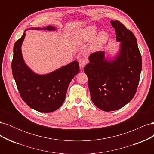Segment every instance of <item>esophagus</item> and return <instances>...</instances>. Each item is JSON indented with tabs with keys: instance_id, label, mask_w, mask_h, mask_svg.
Listing matches in <instances>:
<instances>
[{
	"instance_id": "obj_1",
	"label": "esophagus",
	"mask_w": 154,
	"mask_h": 154,
	"mask_svg": "<svg viewBox=\"0 0 154 154\" xmlns=\"http://www.w3.org/2000/svg\"><path fill=\"white\" fill-rule=\"evenodd\" d=\"M87 60L86 58H82L79 60V64H80V67L81 68L84 67V66L87 64Z\"/></svg>"
}]
</instances>
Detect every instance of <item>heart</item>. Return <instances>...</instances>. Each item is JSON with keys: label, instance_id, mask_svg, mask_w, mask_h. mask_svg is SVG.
<instances>
[{"label": "heart", "instance_id": "heart-1", "mask_svg": "<svg viewBox=\"0 0 154 154\" xmlns=\"http://www.w3.org/2000/svg\"><path fill=\"white\" fill-rule=\"evenodd\" d=\"M97 32V29L96 26H88L78 32V38L82 42H86L92 40L95 38L92 43V47L95 49H100L103 48L108 42L109 36L108 32L105 31H100L96 35Z\"/></svg>", "mask_w": 154, "mask_h": 154}]
</instances>
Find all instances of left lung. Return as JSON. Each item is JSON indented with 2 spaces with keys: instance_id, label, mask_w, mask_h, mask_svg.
Instances as JSON below:
<instances>
[{
  "instance_id": "left-lung-1",
  "label": "left lung",
  "mask_w": 154,
  "mask_h": 154,
  "mask_svg": "<svg viewBox=\"0 0 154 154\" xmlns=\"http://www.w3.org/2000/svg\"><path fill=\"white\" fill-rule=\"evenodd\" d=\"M120 50L112 60L104 51L92 53L84 67L92 101L103 111L118 110L132 100L142 69V58L133 32L122 23L111 20Z\"/></svg>"
}]
</instances>
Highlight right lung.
I'll return each instance as SVG.
<instances>
[{"mask_svg": "<svg viewBox=\"0 0 154 154\" xmlns=\"http://www.w3.org/2000/svg\"><path fill=\"white\" fill-rule=\"evenodd\" d=\"M32 29H57L51 26ZM25 31L21 38L16 41L13 47L11 63L13 76L20 95L27 105L40 112H52L63 103L70 82L80 71L79 63L74 61L44 75L35 73L27 67L22 57L21 46L26 36Z\"/></svg>", "mask_w": 154, "mask_h": 154, "instance_id": "right-lung-1", "label": "right lung"}]
</instances>
